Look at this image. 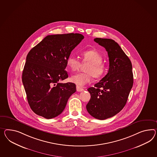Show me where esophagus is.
Instances as JSON below:
<instances>
[{
    "label": "esophagus",
    "mask_w": 157,
    "mask_h": 157,
    "mask_svg": "<svg viewBox=\"0 0 157 157\" xmlns=\"http://www.w3.org/2000/svg\"><path fill=\"white\" fill-rule=\"evenodd\" d=\"M76 89L77 92H82L84 90V89L81 88L80 86H76Z\"/></svg>",
    "instance_id": "obj_1"
}]
</instances>
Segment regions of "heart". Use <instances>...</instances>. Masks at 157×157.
I'll list each match as a JSON object with an SVG mask.
<instances>
[{
  "instance_id": "b5f03b06",
  "label": "heart",
  "mask_w": 157,
  "mask_h": 157,
  "mask_svg": "<svg viewBox=\"0 0 157 157\" xmlns=\"http://www.w3.org/2000/svg\"><path fill=\"white\" fill-rule=\"evenodd\" d=\"M83 63H88L85 68L86 72L78 73L71 77L70 80L77 85L83 86L90 82L92 77L100 78L103 76L106 71V67L102 63V57L100 53L94 50L86 51L81 53ZM67 65L69 69L75 72L78 70L81 62L74 56H70L67 60Z\"/></svg>"
}]
</instances>
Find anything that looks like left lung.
I'll return each instance as SVG.
<instances>
[{
    "instance_id": "1",
    "label": "left lung",
    "mask_w": 157,
    "mask_h": 157,
    "mask_svg": "<svg viewBox=\"0 0 157 157\" xmlns=\"http://www.w3.org/2000/svg\"><path fill=\"white\" fill-rule=\"evenodd\" d=\"M108 55V72L94 87L88 89L90 99L86 107L94 118L103 120L120 112L128 100L133 85L132 64L120 46L110 39L96 38Z\"/></svg>"
}]
</instances>
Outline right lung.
Returning <instances> with one entry per match:
<instances>
[{
  "label": "right lung",
  "mask_w": 157,
  "mask_h": 157,
  "mask_svg": "<svg viewBox=\"0 0 157 157\" xmlns=\"http://www.w3.org/2000/svg\"><path fill=\"white\" fill-rule=\"evenodd\" d=\"M84 38L73 33L48 35L28 53L22 82L30 108L38 116L51 119L60 115L76 91L74 83L60 81L68 77L67 60Z\"/></svg>",
  "instance_id": "obj_1"
}]
</instances>
